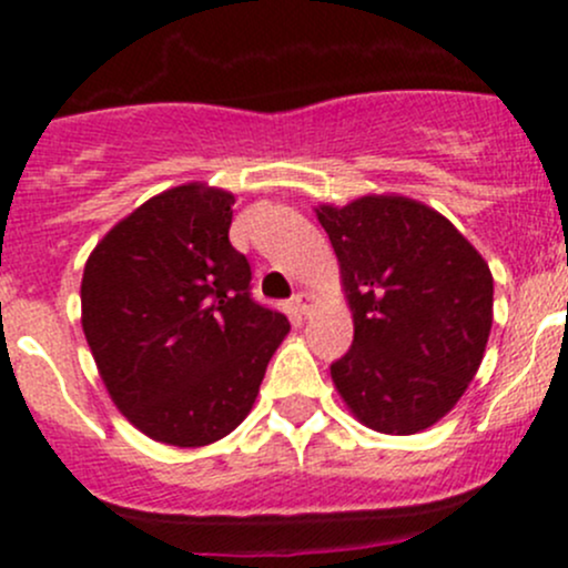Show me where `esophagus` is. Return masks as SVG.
Masks as SVG:
<instances>
[{"label": "esophagus", "mask_w": 568, "mask_h": 568, "mask_svg": "<svg viewBox=\"0 0 568 568\" xmlns=\"http://www.w3.org/2000/svg\"><path fill=\"white\" fill-rule=\"evenodd\" d=\"M313 305H316V300H313V294H307V291H300V294L294 296V307L302 316H311Z\"/></svg>", "instance_id": "1"}]
</instances>
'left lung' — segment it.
Listing matches in <instances>:
<instances>
[{
  "instance_id": "left-lung-1",
  "label": "left lung",
  "mask_w": 568,
  "mask_h": 568,
  "mask_svg": "<svg viewBox=\"0 0 568 568\" xmlns=\"http://www.w3.org/2000/svg\"><path fill=\"white\" fill-rule=\"evenodd\" d=\"M341 266L354 343L329 368L363 426L417 434L469 387L491 332L489 263L454 222L404 194L316 205Z\"/></svg>"
}]
</instances>
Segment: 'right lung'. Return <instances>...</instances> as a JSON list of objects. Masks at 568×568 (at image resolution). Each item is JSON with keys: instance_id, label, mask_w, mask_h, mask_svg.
Returning <instances> with one entry per match:
<instances>
[{"instance_id": "right-lung-1", "label": "right lung", "mask_w": 568, "mask_h": 568, "mask_svg": "<svg viewBox=\"0 0 568 568\" xmlns=\"http://www.w3.org/2000/svg\"><path fill=\"white\" fill-rule=\"evenodd\" d=\"M233 192L181 183L118 222L84 263L82 329L112 404L145 437L203 448L250 415L291 324L250 300Z\"/></svg>"}]
</instances>
